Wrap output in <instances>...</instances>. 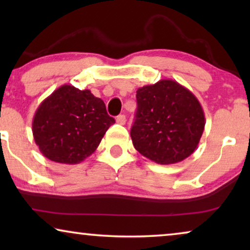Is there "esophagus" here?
Wrapping results in <instances>:
<instances>
[{
    "mask_svg": "<svg viewBox=\"0 0 250 250\" xmlns=\"http://www.w3.org/2000/svg\"><path fill=\"white\" fill-rule=\"evenodd\" d=\"M116 122H117V124L119 125H124L126 123V116L125 115H119L117 118H116Z\"/></svg>",
    "mask_w": 250,
    "mask_h": 250,
    "instance_id": "obj_1",
    "label": "esophagus"
}]
</instances>
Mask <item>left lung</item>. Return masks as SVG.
<instances>
[{
  "instance_id": "left-lung-1",
  "label": "left lung",
  "mask_w": 250,
  "mask_h": 250,
  "mask_svg": "<svg viewBox=\"0 0 250 250\" xmlns=\"http://www.w3.org/2000/svg\"><path fill=\"white\" fill-rule=\"evenodd\" d=\"M136 102L131 138L142 156L169 165L192 155L206 121L192 92L175 81L162 80L138 88Z\"/></svg>"
}]
</instances>
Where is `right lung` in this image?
Masks as SVG:
<instances>
[{
  "label": "right lung",
  "mask_w": 250,
  "mask_h": 250,
  "mask_svg": "<svg viewBox=\"0 0 250 250\" xmlns=\"http://www.w3.org/2000/svg\"><path fill=\"white\" fill-rule=\"evenodd\" d=\"M115 119L104 102L90 90L71 85L57 88L39 105L33 118V136L44 157L74 165L91 156Z\"/></svg>",
  "instance_id": "right-lung-1"
}]
</instances>
